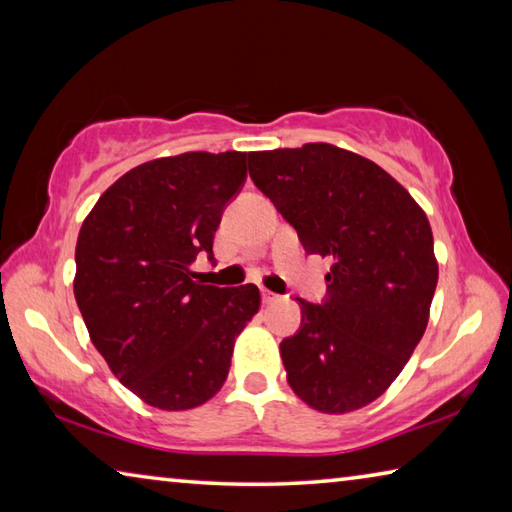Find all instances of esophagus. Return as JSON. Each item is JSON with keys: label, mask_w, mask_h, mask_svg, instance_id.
<instances>
[{"label": "esophagus", "mask_w": 512, "mask_h": 512, "mask_svg": "<svg viewBox=\"0 0 512 512\" xmlns=\"http://www.w3.org/2000/svg\"><path fill=\"white\" fill-rule=\"evenodd\" d=\"M280 300V296H275L273 291H268V289H262V302L264 305H273V302H277Z\"/></svg>", "instance_id": "34e87169"}]
</instances>
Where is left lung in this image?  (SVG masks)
Instances as JSON below:
<instances>
[{
	"label": "left lung",
	"instance_id": "8db88e82",
	"mask_svg": "<svg viewBox=\"0 0 512 512\" xmlns=\"http://www.w3.org/2000/svg\"><path fill=\"white\" fill-rule=\"evenodd\" d=\"M253 183L309 255L332 257L327 300H300L280 343L287 381L320 413H350L393 384L429 323L438 262L427 214L368 158L316 142L248 153Z\"/></svg>",
	"mask_w": 512,
	"mask_h": 512
}]
</instances>
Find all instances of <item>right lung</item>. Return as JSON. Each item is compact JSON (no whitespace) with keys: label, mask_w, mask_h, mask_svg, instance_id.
Wrapping results in <instances>:
<instances>
[{"label":"right lung","mask_w":512,"mask_h":512,"mask_svg":"<svg viewBox=\"0 0 512 512\" xmlns=\"http://www.w3.org/2000/svg\"><path fill=\"white\" fill-rule=\"evenodd\" d=\"M246 180V153L189 151L144 162L101 194L76 241V305L121 384L162 411L219 393L259 289L194 280L214 259L225 203Z\"/></svg>","instance_id":"obj_1"}]
</instances>
